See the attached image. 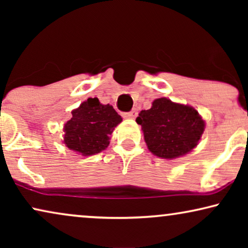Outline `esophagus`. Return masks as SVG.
Wrapping results in <instances>:
<instances>
[{
	"mask_svg": "<svg viewBox=\"0 0 248 248\" xmlns=\"http://www.w3.org/2000/svg\"><path fill=\"white\" fill-rule=\"evenodd\" d=\"M138 115V111L137 109H132L131 111H127V113H124L123 114V117L125 118H135Z\"/></svg>",
	"mask_w": 248,
	"mask_h": 248,
	"instance_id": "esophagus-1",
	"label": "esophagus"
}]
</instances>
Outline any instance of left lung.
<instances>
[{
    "instance_id": "left-lung-1",
    "label": "left lung",
    "mask_w": 248,
    "mask_h": 248,
    "mask_svg": "<svg viewBox=\"0 0 248 248\" xmlns=\"http://www.w3.org/2000/svg\"><path fill=\"white\" fill-rule=\"evenodd\" d=\"M142 126L149 150L160 158L172 159L194 149L204 131V121L194 108L159 98L148 110H141Z\"/></svg>"
}]
</instances>
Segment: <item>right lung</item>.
Listing matches in <instances>:
<instances>
[{
	"label": "right lung",
	"instance_id": "obj_1",
	"mask_svg": "<svg viewBox=\"0 0 248 248\" xmlns=\"http://www.w3.org/2000/svg\"><path fill=\"white\" fill-rule=\"evenodd\" d=\"M122 117L109 104L103 105L97 98H88L72 110V118L64 126V143L82 155L99 154L109 144V134Z\"/></svg>",
	"mask_w": 248,
	"mask_h": 248
}]
</instances>
